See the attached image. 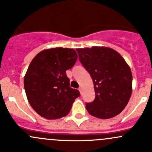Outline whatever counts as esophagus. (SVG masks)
<instances>
[{
    "label": "esophagus",
    "mask_w": 152,
    "mask_h": 152,
    "mask_svg": "<svg viewBox=\"0 0 152 152\" xmlns=\"http://www.w3.org/2000/svg\"><path fill=\"white\" fill-rule=\"evenodd\" d=\"M79 92H80V93H82V87H79Z\"/></svg>",
    "instance_id": "obj_1"
}]
</instances>
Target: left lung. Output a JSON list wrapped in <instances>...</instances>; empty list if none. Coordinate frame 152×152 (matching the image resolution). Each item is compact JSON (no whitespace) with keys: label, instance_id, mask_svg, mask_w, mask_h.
I'll list each match as a JSON object with an SVG mask.
<instances>
[{"label":"left lung","instance_id":"obj_1","mask_svg":"<svg viewBox=\"0 0 152 152\" xmlns=\"http://www.w3.org/2000/svg\"><path fill=\"white\" fill-rule=\"evenodd\" d=\"M76 51L94 85V101L86 104L88 113L102 119L121 113L132 91V75L124 58L107 47L78 48Z\"/></svg>","mask_w":152,"mask_h":152}]
</instances>
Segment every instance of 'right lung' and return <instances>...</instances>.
<instances>
[{
  "label": "right lung",
  "mask_w": 152,
  "mask_h": 152,
  "mask_svg": "<svg viewBox=\"0 0 152 152\" xmlns=\"http://www.w3.org/2000/svg\"><path fill=\"white\" fill-rule=\"evenodd\" d=\"M77 58L73 48H55L39 52L31 62L24 88L29 104L39 115L57 119L68 114L80 93L70 87L66 70Z\"/></svg>",
  "instance_id": "obj_1"
}]
</instances>
